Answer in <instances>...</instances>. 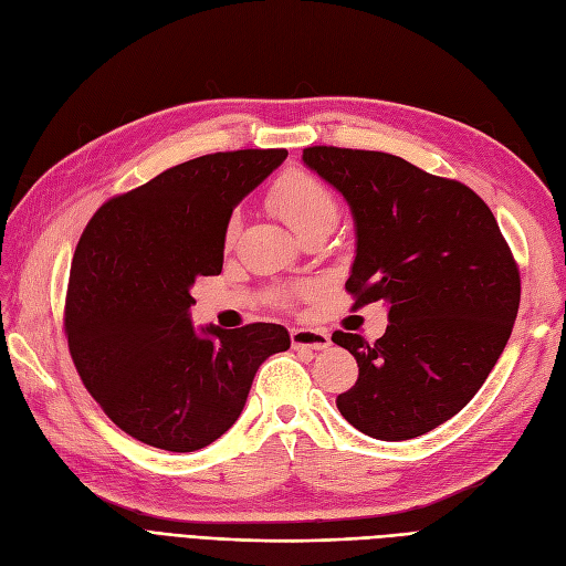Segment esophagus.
<instances>
[{
  "instance_id": "obj_1",
  "label": "esophagus",
  "mask_w": 566,
  "mask_h": 566,
  "mask_svg": "<svg viewBox=\"0 0 566 566\" xmlns=\"http://www.w3.org/2000/svg\"><path fill=\"white\" fill-rule=\"evenodd\" d=\"M329 343V334L322 329H298V326L291 329V345H294V350H324Z\"/></svg>"
}]
</instances>
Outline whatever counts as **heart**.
Returning <instances> with one entry per match:
<instances>
[{"instance_id": "1", "label": "heart", "mask_w": 566, "mask_h": 566, "mask_svg": "<svg viewBox=\"0 0 566 566\" xmlns=\"http://www.w3.org/2000/svg\"><path fill=\"white\" fill-rule=\"evenodd\" d=\"M268 205L301 237L310 230L336 226L340 218V202L336 192L326 186L322 178L298 167L284 169L275 180H272V186L268 190ZM237 230H240V218L232 216L226 223V244L234 242ZM307 294V286H296L291 291H282L280 301L301 298Z\"/></svg>"}]
</instances>
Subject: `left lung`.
Listing matches in <instances>:
<instances>
[{
  "mask_svg": "<svg viewBox=\"0 0 566 566\" xmlns=\"http://www.w3.org/2000/svg\"><path fill=\"white\" fill-rule=\"evenodd\" d=\"M303 161L353 209V310L388 303L376 343L334 332L357 359L336 397L345 421L382 442L459 413L494 369L520 307V268L484 199L388 153L313 145Z\"/></svg>",
  "mask_w": 566,
  "mask_h": 566,
  "instance_id": "obj_1",
  "label": "left lung"
}]
</instances>
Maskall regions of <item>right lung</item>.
Wrapping results in <instances>:
<instances>
[{
  "instance_id": "obj_1",
  "label": "right lung",
  "mask_w": 566,
  "mask_h": 566,
  "mask_svg": "<svg viewBox=\"0 0 566 566\" xmlns=\"http://www.w3.org/2000/svg\"><path fill=\"white\" fill-rule=\"evenodd\" d=\"M284 148L197 157L117 195L86 223L63 329L84 388L134 440L197 451L240 418L253 376L289 350L280 324L192 329L190 289L221 275L226 223Z\"/></svg>"
}]
</instances>
